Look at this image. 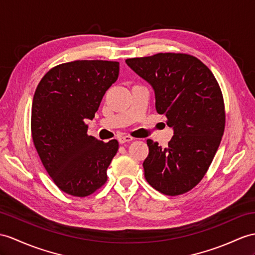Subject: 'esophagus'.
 <instances>
[{"label": "esophagus", "mask_w": 255, "mask_h": 255, "mask_svg": "<svg viewBox=\"0 0 255 255\" xmlns=\"http://www.w3.org/2000/svg\"><path fill=\"white\" fill-rule=\"evenodd\" d=\"M134 138L131 137V136L128 135H122L120 136L119 138H118V140H119L120 144H124V142H128V141H132Z\"/></svg>", "instance_id": "34e87169"}]
</instances>
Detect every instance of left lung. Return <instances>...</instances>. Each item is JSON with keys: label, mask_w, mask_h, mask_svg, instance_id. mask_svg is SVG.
Here are the masks:
<instances>
[{"label": "left lung", "mask_w": 255, "mask_h": 255, "mask_svg": "<svg viewBox=\"0 0 255 255\" xmlns=\"http://www.w3.org/2000/svg\"><path fill=\"white\" fill-rule=\"evenodd\" d=\"M126 63L151 85L157 113L166 116L174 131L166 148L147 140V182L167 196L185 194L207 173L224 133L219 83L202 61L187 54L159 53Z\"/></svg>", "instance_id": "obj_1"}]
</instances>
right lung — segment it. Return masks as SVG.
<instances>
[{
    "label": "right lung",
    "mask_w": 255,
    "mask_h": 255,
    "mask_svg": "<svg viewBox=\"0 0 255 255\" xmlns=\"http://www.w3.org/2000/svg\"><path fill=\"white\" fill-rule=\"evenodd\" d=\"M119 76V63L76 60L54 67L35 90L31 133L40 159L57 187L85 197L107 181L119 142L88 135L105 93Z\"/></svg>",
    "instance_id": "1"
}]
</instances>
